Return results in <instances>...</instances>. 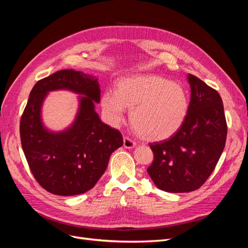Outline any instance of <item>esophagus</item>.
I'll return each instance as SVG.
<instances>
[{"label": "esophagus", "instance_id": "obj_1", "mask_svg": "<svg viewBox=\"0 0 248 248\" xmlns=\"http://www.w3.org/2000/svg\"><path fill=\"white\" fill-rule=\"evenodd\" d=\"M136 142H134L132 140H130L129 138L127 137H124L123 139V146L126 148V149H132L136 147Z\"/></svg>", "mask_w": 248, "mask_h": 248}]
</instances>
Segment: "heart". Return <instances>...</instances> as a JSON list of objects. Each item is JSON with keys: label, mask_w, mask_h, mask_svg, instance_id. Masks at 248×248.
Listing matches in <instances>:
<instances>
[{"label": "heart", "mask_w": 248, "mask_h": 248, "mask_svg": "<svg viewBox=\"0 0 248 248\" xmlns=\"http://www.w3.org/2000/svg\"><path fill=\"white\" fill-rule=\"evenodd\" d=\"M103 115L118 127L130 109V122L139 136L149 141L166 140L178 131L188 111L185 89L156 74H138L120 79L117 91L101 97Z\"/></svg>", "instance_id": "heart-1"}]
</instances>
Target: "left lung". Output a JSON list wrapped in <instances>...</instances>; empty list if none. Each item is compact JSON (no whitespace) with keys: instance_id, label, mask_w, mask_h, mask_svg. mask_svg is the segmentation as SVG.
Instances as JSON below:
<instances>
[{"instance_id":"obj_1","label":"left lung","mask_w":248,"mask_h":248,"mask_svg":"<svg viewBox=\"0 0 248 248\" xmlns=\"http://www.w3.org/2000/svg\"><path fill=\"white\" fill-rule=\"evenodd\" d=\"M190 103L180 129L170 139L150 144L154 160L148 174L159 189L193 191L212 174L227 140L228 127L220 95L188 74Z\"/></svg>"}]
</instances>
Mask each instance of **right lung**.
<instances>
[{"mask_svg": "<svg viewBox=\"0 0 248 248\" xmlns=\"http://www.w3.org/2000/svg\"><path fill=\"white\" fill-rule=\"evenodd\" d=\"M78 93L79 108L73 123L51 131L42 119L49 92ZM98 78L81 71L61 70L33 87L20 119V140L29 167L44 189L69 197L93 188L106 171L111 153L123 145L119 130L104 124L95 110L100 102Z\"/></svg>", "mask_w": 248, "mask_h": 248, "instance_id": "add662e5", "label": "right lung"}]
</instances>
